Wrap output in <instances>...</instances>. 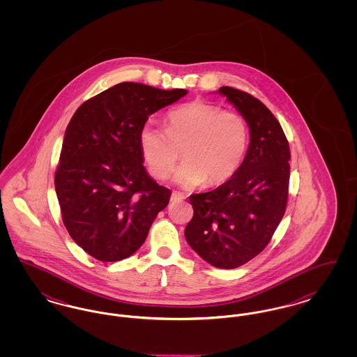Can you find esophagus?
<instances>
[{
  "label": "esophagus",
  "instance_id": "1",
  "mask_svg": "<svg viewBox=\"0 0 357 357\" xmlns=\"http://www.w3.org/2000/svg\"><path fill=\"white\" fill-rule=\"evenodd\" d=\"M183 199H185V197H183L182 194H179V192H176V191H172L170 198L171 202H182Z\"/></svg>",
  "mask_w": 357,
  "mask_h": 357
}]
</instances>
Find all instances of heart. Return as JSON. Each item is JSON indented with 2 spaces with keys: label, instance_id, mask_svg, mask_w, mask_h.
Wrapping results in <instances>:
<instances>
[{
  "label": "heart",
  "instance_id": "obj_1",
  "mask_svg": "<svg viewBox=\"0 0 357 357\" xmlns=\"http://www.w3.org/2000/svg\"><path fill=\"white\" fill-rule=\"evenodd\" d=\"M140 151L156 178L163 179L181 158L174 181L185 188L221 186L237 172L249 144V126L237 112L211 102H187L166 115V130L147 123L139 135Z\"/></svg>",
  "mask_w": 357,
  "mask_h": 357
}]
</instances>
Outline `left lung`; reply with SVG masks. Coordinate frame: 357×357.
<instances>
[{
	"instance_id": "1",
	"label": "left lung",
	"mask_w": 357,
	"mask_h": 357,
	"mask_svg": "<svg viewBox=\"0 0 357 357\" xmlns=\"http://www.w3.org/2000/svg\"><path fill=\"white\" fill-rule=\"evenodd\" d=\"M245 118L250 143L234 176L213 191L192 194L185 237L206 262L234 269L259 255L284 217L288 202L290 151L269 108L231 86L217 91Z\"/></svg>"
}]
</instances>
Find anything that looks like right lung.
Wrapping results in <instances>:
<instances>
[{
    "instance_id": "obj_1",
    "label": "right lung",
    "mask_w": 357,
    "mask_h": 357,
    "mask_svg": "<svg viewBox=\"0 0 357 357\" xmlns=\"http://www.w3.org/2000/svg\"><path fill=\"white\" fill-rule=\"evenodd\" d=\"M187 92L120 83L83 102L69 121L54 188L69 236L93 258L134 255L169 204L170 190L143 166L139 135L150 115Z\"/></svg>"
}]
</instances>
